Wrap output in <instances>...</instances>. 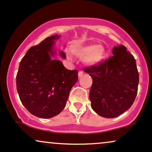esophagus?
Here are the masks:
<instances>
[{"instance_id":"1","label":"esophagus","mask_w":152,"mask_h":152,"mask_svg":"<svg viewBox=\"0 0 152 152\" xmlns=\"http://www.w3.org/2000/svg\"><path fill=\"white\" fill-rule=\"evenodd\" d=\"M83 75H84V72H83V71H79V72H78V77H83Z\"/></svg>"}]
</instances>
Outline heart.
Returning <instances> with one entry per match:
<instances>
[{"instance_id": "1", "label": "heart", "mask_w": 152, "mask_h": 152, "mask_svg": "<svg viewBox=\"0 0 152 152\" xmlns=\"http://www.w3.org/2000/svg\"><path fill=\"white\" fill-rule=\"evenodd\" d=\"M72 53L80 58H85L84 62L89 65H95L100 63L106 56L105 48L97 44L73 48Z\"/></svg>"}]
</instances>
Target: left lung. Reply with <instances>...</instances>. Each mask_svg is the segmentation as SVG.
Listing matches in <instances>:
<instances>
[{
    "instance_id": "left-lung-1",
    "label": "left lung",
    "mask_w": 152,
    "mask_h": 152,
    "mask_svg": "<svg viewBox=\"0 0 152 152\" xmlns=\"http://www.w3.org/2000/svg\"><path fill=\"white\" fill-rule=\"evenodd\" d=\"M112 54L107 60L85 69L92 78L91 107L106 118L118 117L131 107L140 79L136 60L125 46L114 47Z\"/></svg>"
}]
</instances>
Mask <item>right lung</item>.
<instances>
[{
  "instance_id": "obj_1",
  "label": "right lung",
  "mask_w": 152,
  "mask_h": 152,
  "mask_svg": "<svg viewBox=\"0 0 152 152\" xmlns=\"http://www.w3.org/2000/svg\"><path fill=\"white\" fill-rule=\"evenodd\" d=\"M48 37L27 51L20 62L16 87L21 102L40 118H51L65 108L69 92L78 80L77 69L69 70L61 61L53 60L54 40ZM62 58H65L63 52Z\"/></svg>"
}]
</instances>
